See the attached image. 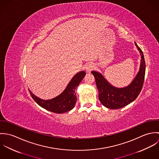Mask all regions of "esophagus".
Returning <instances> with one entry per match:
<instances>
[{"label":"esophagus","instance_id":"obj_1","mask_svg":"<svg viewBox=\"0 0 159 159\" xmlns=\"http://www.w3.org/2000/svg\"><path fill=\"white\" fill-rule=\"evenodd\" d=\"M94 67V65L92 63H88L86 67V70L88 72H91Z\"/></svg>","mask_w":159,"mask_h":159}]
</instances>
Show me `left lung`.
<instances>
[{"label":"left lung","instance_id":"left-lung-1","mask_svg":"<svg viewBox=\"0 0 159 159\" xmlns=\"http://www.w3.org/2000/svg\"><path fill=\"white\" fill-rule=\"evenodd\" d=\"M141 55L139 71L132 83L126 87L118 88L111 85L99 72L92 71L98 91V98L101 103L110 109H119L134 102L142 89L146 70L143 52L135 42Z\"/></svg>","mask_w":159,"mask_h":159}]
</instances>
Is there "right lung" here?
<instances>
[{
    "label": "right lung",
    "mask_w": 159,
    "mask_h": 159,
    "mask_svg": "<svg viewBox=\"0 0 159 159\" xmlns=\"http://www.w3.org/2000/svg\"><path fill=\"white\" fill-rule=\"evenodd\" d=\"M86 75L84 71L77 73L70 80L65 90L58 96L50 99L43 100L35 96L29 89L34 101L41 107L55 113H64L72 110L76 102L75 89Z\"/></svg>",
    "instance_id": "obj_1"
}]
</instances>
